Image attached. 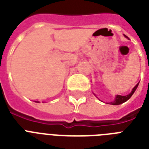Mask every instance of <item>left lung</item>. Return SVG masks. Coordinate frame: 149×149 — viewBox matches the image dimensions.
Wrapping results in <instances>:
<instances>
[{
  "label": "left lung",
  "mask_w": 149,
  "mask_h": 149,
  "mask_svg": "<svg viewBox=\"0 0 149 149\" xmlns=\"http://www.w3.org/2000/svg\"><path fill=\"white\" fill-rule=\"evenodd\" d=\"M125 37H126V38H127L126 36H125ZM139 83L137 84L136 86H134V88L132 89V92H131L129 94H127V95H126V96H121V95L116 96L115 100H114L113 102H111V104H112V105H119V104H123V103H125V102L127 101V100H129L130 98H131V97L133 95V93H134V91H136V89H137V87H138V86H139Z\"/></svg>",
  "instance_id": "left-lung-1"
}]
</instances>
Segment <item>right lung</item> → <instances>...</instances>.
Segmentation results:
<instances>
[{
    "instance_id": "1",
    "label": "right lung",
    "mask_w": 149,
    "mask_h": 149,
    "mask_svg": "<svg viewBox=\"0 0 149 149\" xmlns=\"http://www.w3.org/2000/svg\"><path fill=\"white\" fill-rule=\"evenodd\" d=\"M36 102H37V103H39V102H38V101H36Z\"/></svg>"
}]
</instances>
